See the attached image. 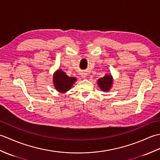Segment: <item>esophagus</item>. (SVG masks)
<instances>
[{"mask_svg": "<svg viewBox=\"0 0 160 160\" xmlns=\"http://www.w3.org/2000/svg\"><path fill=\"white\" fill-rule=\"evenodd\" d=\"M87 76V73L86 72H82L81 73V77L82 78H86Z\"/></svg>", "mask_w": 160, "mask_h": 160, "instance_id": "1", "label": "esophagus"}]
</instances>
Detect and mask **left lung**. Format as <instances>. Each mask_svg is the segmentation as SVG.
Returning <instances> with one entry per match:
<instances>
[{"label": "left lung", "instance_id": "1", "mask_svg": "<svg viewBox=\"0 0 160 160\" xmlns=\"http://www.w3.org/2000/svg\"><path fill=\"white\" fill-rule=\"evenodd\" d=\"M98 85L102 91H108L112 87L113 83V78L111 74H105L103 78L98 80Z\"/></svg>", "mask_w": 160, "mask_h": 160}]
</instances>
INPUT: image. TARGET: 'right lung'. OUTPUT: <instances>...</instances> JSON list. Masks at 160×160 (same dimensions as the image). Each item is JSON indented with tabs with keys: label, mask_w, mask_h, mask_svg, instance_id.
Listing matches in <instances>:
<instances>
[{
	"label": "right lung",
	"mask_w": 160,
	"mask_h": 160,
	"mask_svg": "<svg viewBox=\"0 0 160 160\" xmlns=\"http://www.w3.org/2000/svg\"><path fill=\"white\" fill-rule=\"evenodd\" d=\"M76 78L69 77L62 70L58 69L53 76V84L60 93H66L76 82Z\"/></svg>",
	"instance_id": "right-lung-1"
}]
</instances>
